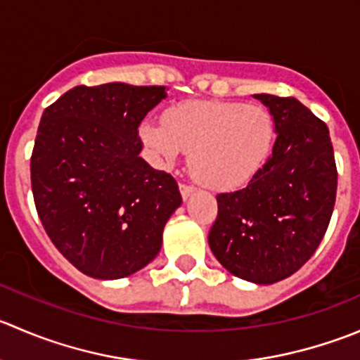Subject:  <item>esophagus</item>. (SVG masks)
Listing matches in <instances>:
<instances>
[{
	"instance_id": "34e87169",
	"label": "esophagus",
	"mask_w": 360,
	"mask_h": 360,
	"mask_svg": "<svg viewBox=\"0 0 360 360\" xmlns=\"http://www.w3.org/2000/svg\"><path fill=\"white\" fill-rule=\"evenodd\" d=\"M179 190H181V197H183V200H188V198L195 193V188L186 186V184H181Z\"/></svg>"
}]
</instances>
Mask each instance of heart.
Segmentation results:
<instances>
[{
  "label": "heart",
  "instance_id": "obj_1",
  "mask_svg": "<svg viewBox=\"0 0 360 360\" xmlns=\"http://www.w3.org/2000/svg\"><path fill=\"white\" fill-rule=\"evenodd\" d=\"M139 137L153 162L170 167L190 151V172L205 188L233 191L246 186L273 153L274 120L260 105L186 100L144 120Z\"/></svg>",
  "mask_w": 360,
  "mask_h": 360
}]
</instances>
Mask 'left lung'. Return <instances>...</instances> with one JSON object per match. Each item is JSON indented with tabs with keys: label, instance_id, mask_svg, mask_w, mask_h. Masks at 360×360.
Segmentation results:
<instances>
[{
	"label": "left lung",
	"instance_id": "1",
	"mask_svg": "<svg viewBox=\"0 0 360 360\" xmlns=\"http://www.w3.org/2000/svg\"><path fill=\"white\" fill-rule=\"evenodd\" d=\"M253 96L273 116L276 141L246 188L216 197L209 248L233 276L273 285L297 273L322 243L338 172L329 128L308 107L267 93Z\"/></svg>",
	"mask_w": 360,
	"mask_h": 360
}]
</instances>
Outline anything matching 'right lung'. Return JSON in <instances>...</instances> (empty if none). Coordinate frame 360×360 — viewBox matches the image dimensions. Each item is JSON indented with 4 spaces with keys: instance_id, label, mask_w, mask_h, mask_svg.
<instances>
[{
    "instance_id": "1",
    "label": "right lung",
    "mask_w": 360,
    "mask_h": 360,
    "mask_svg": "<svg viewBox=\"0 0 360 360\" xmlns=\"http://www.w3.org/2000/svg\"><path fill=\"white\" fill-rule=\"evenodd\" d=\"M165 98L163 86H77L41 114L34 205L59 253L87 276L120 280L144 269L183 204L174 177L141 158L139 127Z\"/></svg>"
}]
</instances>
